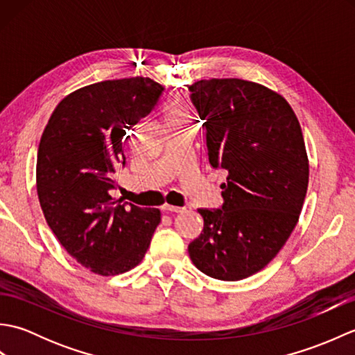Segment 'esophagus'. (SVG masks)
<instances>
[{"label": "esophagus", "instance_id": "1", "mask_svg": "<svg viewBox=\"0 0 355 355\" xmlns=\"http://www.w3.org/2000/svg\"><path fill=\"white\" fill-rule=\"evenodd\" d=\"M162 210H164V212H168V214H180V212H183V210H186V209H184V207H178V206L164 205V206L162 207Z\"/></svg>", "mask_w": 355, "mask_h": 355}]
</instances>
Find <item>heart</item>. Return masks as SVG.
Instances as JSON below:
<instances>
[{"instance_id": "obj_1", "label": "heart", "mask_w": 355, "mask_h": 355, "mask_svg": "<svg viewBox=\"0 0 355 355\" xmlns=\"http://www.w3.org/2000/svg\"><path fill=\"white\" fill-rule=\"evenodd\" d=\"M187 117V111L182 101H172L164 107V122L166 125L180 123Z\"/></svg>"}]
</instances>
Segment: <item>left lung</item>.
<instances>
[{
  "label": "left lung",
  "mask_w": 355,
  "mask_h": 355,
  "mask_svg": "<svg viewBox=\"0 0 355 355\" xmlns=\"http://www.w3.org/2000/svg\"><path fill=\"white\" fill-rule=\"evenodd\" d=\"M189 92L209 163L229 177L221 209H198L205 227L187 250L205 275L239 281L266 267L296 227L308 187L302 130L288 102L254 82L198 80Z\"/></svg>",
  "instance_id": "8db88e82"
}]
</instances>
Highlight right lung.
Returning a JSON list of instances; mask_svg holds the SVG:
<instances>
[{
	"instance_id": "right-lung-1",
	"label": "right lung",
	"mask_w": 355,
	"mask_h": 355,
	"mask_svg": "<svg viewBox=\"0 0 355 355\" xmlns=\"http://www.w3.org/2000/svg\"><path fill=\"white\" fill-rule=\"evenodd\" d=\"M164 87L149 78L103 80L65 97L42 132L36 189L49 227L82 266L114 276L143 259L160 210L112 198L131 128Z\"/></svg>"
}]
</instances>
